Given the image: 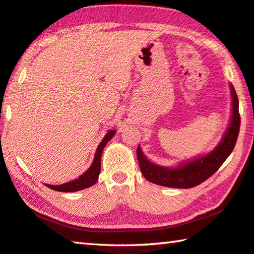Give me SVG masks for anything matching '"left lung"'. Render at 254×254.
<instances>
[{"label": "left lung", "instance_id": "8db88e82", "mask_svg": "<svg viewBox=\"0 0 254 254\" xmlns=\"http://www.w3.org/2000/svg\"><path fill=\"white\" fill-rule=\"evenodd\" d=\"M229 88L232 97V115L221 141L208 154L179 164L175 167H165L150 162L138 146L136 157L144 179L151 183L167 188L190 189L204 182L218 171L234 149L240 132L239 98L232 83L229 84Z\"/></svg>", "mask_w": 254, "mask_h": 254}]
</instances>
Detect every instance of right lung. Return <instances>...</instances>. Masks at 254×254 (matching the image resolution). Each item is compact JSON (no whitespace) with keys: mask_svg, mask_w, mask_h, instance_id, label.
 <instances>
[{"mask_svg":"<svg viewBox=\"0 0 254 254\" xmlns=\"http://www.w3.org/2000/svg\"><path fill=\"white\" fill-rule=\"evenodd\" d=\"M116 133L115 130H110L104 136V139L100 141L98 144L97 150H96L94 162L90 165V167L83 173L82 175H80L78 179H75L71 182H66L64 184L60 185H52V184H45L47 188L52 189V190L59 191V192H75L83 190V189H87L94 185L98 181V176L100 173V159H102V152L104 147L106 146L107 142L114 136Z\"/></svg>","mask_w":254,"mask_h":254,"instance_id":"right-lung-1","label":"right lung"}]
</instances>
